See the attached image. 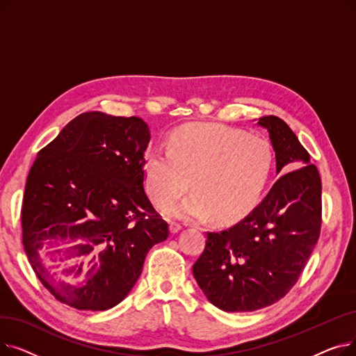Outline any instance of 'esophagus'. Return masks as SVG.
Segmentation results:
<instances>
[{
    "instance_id": "34e87169",
    "label": "esophagus",
    "mask_w": 356,
    "mask_h": 356,
    "mask_svg": "<svg viewBox=\"0 0 356 356\" xmlns=\"http://www.w3.org/2000/svg\"><path fill=\"white\" fill-rule=\"evenodd\" d=\"M180 229H181L180 223H177V222H170V232H172V234H176V232H179Z\"/></svg>"
}]
</instances>
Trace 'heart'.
Instances as JSON below:
<instances>
[{"label":"heart","mask_w":356,"mask_h":356,"mask_svg":"<svg viewBox=\"0 0 356 356\" xmlns=\"http://www.w3.org/2000/svg\"><path fill=\"white\" fill-rule=\"evenodd\" d=\"M273 167L264 138L220 124H188L167 138V149L152 147L144 156L147 192L159 207L184 219L229 223L248 213L263 193Z\"/></svg>","instance_id":"obj_1"}]
</instances>
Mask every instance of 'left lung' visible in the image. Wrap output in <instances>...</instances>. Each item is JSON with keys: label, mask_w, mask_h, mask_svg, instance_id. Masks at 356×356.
Listing matches in <instances>:
<instances>
[{"label": "left lung", "mask_w": 356, "mask_h": 356, "mask_svg": "<svg viewBox=\"0 0 356 356\" xmlns=\"http://www.w3.org/2000/svg\"><path fill=\"white\" fill-rule=\"evenodd\" d=\"M275 152L277 179L235 225L207 232L193 275L208 300L225 312L274 305L297 283L321 236L322 180L307 149L278 117L259 118Z\"/></svg>", "instance_id": "1"}]
</instances>
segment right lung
Masks as SVG:
<instances>
[{"label":"right lung","mask_w":356,"mask_h":356,"mask_svg":"<svg viewBox=\"0 0 356 356\" xmlns=\"http://www.w3.org/2000/svg\"><path fill=\"white\" fill-rule=\"evenodd\" d=\"M149 129L138 117L85 112L72 120L30 168L23 197V245L56 300L108 310L137 283L147 252L168 223L144 192ZM66 252L77 264L51 273L42 263Z\"/></svg>","instance_id":"obj_1"}]
</instances>
